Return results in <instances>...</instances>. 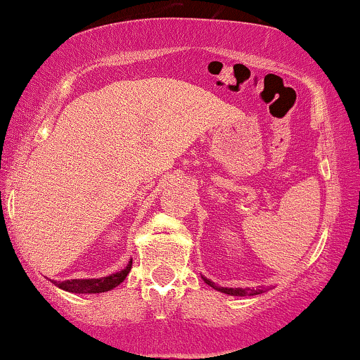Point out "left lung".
Listing matches in <instances>:
<instances>
[{
  "label": "left lung",
  "instance_id": "8db88e82",
  "mask_svg": "<svg viewBox=\"0 0 360 360\" xmlns=\"http://www.w3.org/2000/svg\"><path fill=\"white\" fill-rule=\"evenodd\" d=\"M201 278L205 280V283L210 285V287H213L214 290H218V292L226 293V295H233V297L258 295V293H263V292H265V288H262V290H250V288H228V287H218V285H214V281H211L210 278H206V276H202V275H201Z\"/></svg>",
  "mask_w": 360,
  "mask_h": 360
}]
</instances>
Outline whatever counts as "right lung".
Wrapping results in <instances>:
<instances>
[{
	"label": "right lung",
	"instance_id": "add662e5",
	"mask_svg": "<svg viewBox=\"0 0 360 360\" xmlns=\"http://www.w3.org/2000/svg\"><path fill=\"white\" fill-rule=\"evenodd\" d=\"M132 268V259L127 263V266L122 268L120 271L110 274L101 278H75V280H65V281H53L58 288L65 290L70 293H102L109 292V290L119 287L129 275Z\"/></svg>",
	"mask_w": 360,
	"mask_h": 360
}]
</instances>
